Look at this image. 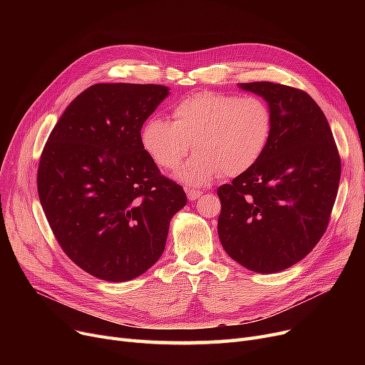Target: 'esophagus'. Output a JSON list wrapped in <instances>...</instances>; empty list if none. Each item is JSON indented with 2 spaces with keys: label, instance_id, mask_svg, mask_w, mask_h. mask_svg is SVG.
<instances>
[{
  "label": "esophagus",
  "instance_id": "esophagus-1",
  "mask_svg": "<svg viewBox=\"0 0 365 365\" xmlns=\"http://www.w3.org/2000/svg\"><path fill=\"white\" fill-rule=\"evenodd\" d=\"M186 195H187V198L190 201H195L197 198H200L202 195V190H200V189H187L186 190Z\"/></svg>",
  "mask_w": 365,
  "mask_h": 365
}]
</instances>
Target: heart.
<instances>
[{"mask_svg": "<svg viewBox=\"0 0 365 365\" xmlns=\"http://www.w3.org/2000/svg\"><path fill=\"white\" fill-rule=\"evenodd\" d=\"M173 123L149 118L142 130V145L164 170L179 168L194 148L197 155L179 173L180 180L192 186L252 170L266 152L274 130L272 109L256 94L195 93L173 106Z\"/></svg>", "mask_w": 365, "mask_h": 365, "instance_id": "heart-1", "label": "heart"}]
</instances>
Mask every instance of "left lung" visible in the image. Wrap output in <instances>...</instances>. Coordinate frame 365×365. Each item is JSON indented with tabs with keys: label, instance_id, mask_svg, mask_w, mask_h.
I'll return each mask as SVG.
<instances>
[{
	"label": "left lung",
	"instance_id": "left-lung-1",
	"mask_svg": "<svg viewBox=\"0 0 365 365\" xmlns=\"http://www.w3.org/2000/svg\"><path fill=\"white\" fill-rule=\"evenodd\" d=\"M269 103L274 130L260 161L217 189V232L244 267L275 274L308 256L327 231L340 180V155L311 96L271 81L244 83Z\"/></svg>",
	"mask_w": 365,
	"mask_h": 365
}]
</instances>
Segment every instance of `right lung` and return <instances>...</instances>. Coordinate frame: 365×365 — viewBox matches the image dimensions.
<instances>
[{
    "instance_id": "right-lung-1",
    "label": "right lung",
    "mask_w": 365,
    "mask_h": 365,
    "mask_svg": "<svg viewBox=\"0 0 365 365\" xmlns=\"http://www.w3.org/2000/svg\"><path fill=\"white\" fill-rule=\"evenodd\" d=\"M167 96L158 84H94L65 109L43 149L36 187L47 222L65 255L99 279L146 272L187 201L140 138Z\"/></svg>"
}]
</instances>
